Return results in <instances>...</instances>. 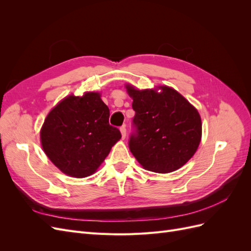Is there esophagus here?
I'll return each mask as SVG.
<instances>
[{"label": "esophagus", "mask_w": 251, "mask_h": 251, "mask_svg": "<svg viewBox=\"0 0 251 251\" xmlns=\"http://www.w3.org/2000/svg\"><path fill=\"white\" fill-rule=\"evenodd\" d=\"M120 132H121V137H123V139H125L126 136V128L125 126H120Z\"/></svg>", "instance_id": "34e87169"}]
</instances>
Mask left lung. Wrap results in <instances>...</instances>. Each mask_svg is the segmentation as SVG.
I'll use <instances>...</instances> for the list:
<instances>
[{
	"label": "left lung",
	"instance_id": "left-lung-1",
	"mask_svg": "<svg viewBox=\"0 0 251 251\" xmlns=\"http://www.w3.org/2000/svg\"><path fill=\"white\" fill-rule=\"evenodd\" d=\"M135 111L128 148L148 171L171 173L196 153L202 134L198 111L176 90H136L126 86Z\"/></svg>",
	"mask_w": 251,
	"mask_h": 251
}]
</instances>
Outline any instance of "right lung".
Returning <instances> with one entry per match:
<instances>
[{"label": "right lung", "instance_id": "add662e5", "mask_svg": "<svg viewBox=\"0 0 251 251\" xmlns=\"http://www.w3.org/2000/svg\"><path fill=\"white\" fill-rule=\"evenodd\" d=\"M109 117L108 105L98 93L66 97L45 119L41 130L45 154L66 175L90 176L121 138Z\"/></svg>", "mask_w": 251, "mask_h": 251}]
</instances>
